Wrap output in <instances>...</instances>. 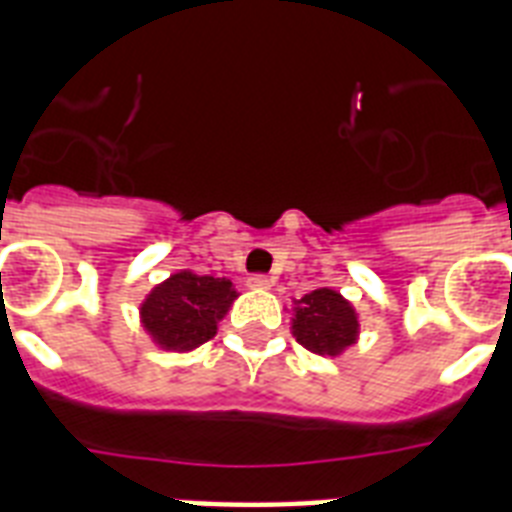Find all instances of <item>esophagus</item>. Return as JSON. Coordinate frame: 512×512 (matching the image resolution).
Segmentation results:
<instances>
[{"instance_id": "esophagus-1", "label": "esophagus", "mask_w": 512, "mask_h": 512, "mask_svg": "<svg viewBox=\"0 0 512 512\" xmlns=\"http://www.w3.org/2000/svg\"><path fill=\"white\" fill-rule=\"evenodd\" d=\"M247 287H252V289H271L273 287V279H271V276H265V273H255V276H249V279H247Z\"/></svg>"}]
</instances>
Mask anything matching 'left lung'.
<instances>
[{
  "label": "left lung",
  "instance_id": "1",
  "mask_svg": "<svg viewBox=\"0 0 512 512\" xmlns=\"http://www.w3.org/2000/svg\"><path fill=\"white\" fill-rule=\"evenodd\" d=\"M297 342L319 356H337L340 350L356 342V311L335 289H313L300 300L292 321Z\"/></svg>",
  "mask_w": 512,
  "mask_h": 512
}]
</instances>
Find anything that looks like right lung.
<instances>
[{
  "mask_svg": "<svg viewBox=\"0 0 512 512\" xmlns=\"http://www.w3.org/2000/svg\"><path fill=\"white\" fill-rule=\"evenodd\" d=\"M233 300L236 289L228 279L180 271L148 295L140 316L162 348L191 350L215 337L217 321Z\"/></svg>",
  "mask_w": 512,
  "mask_h": 512,
  "instance_id": "obj_1",
  "label": "right lung"
}]
</instances>
